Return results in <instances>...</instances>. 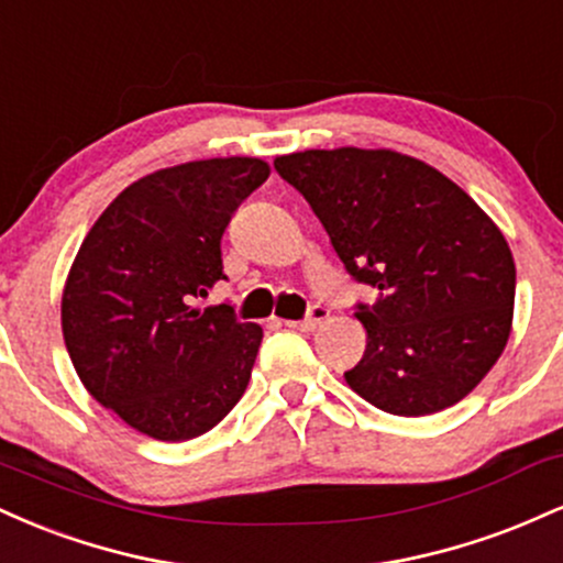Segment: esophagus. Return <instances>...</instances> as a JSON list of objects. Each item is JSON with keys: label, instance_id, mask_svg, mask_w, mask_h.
Masks as SVG:
<instances>
[{"label": "esophagus", "instance_id": "obj_1", "mask_svg": "<svg viewBox=\"0 0 563 563\" xmlns=\"http://www.w3.org/2000/svg\"><path fill=\"white\" fill-rule=\"evenodd\" d=\"M328 307H322V303H312V307L307 309V318L303 320H286L288 328H294V331H314V328L320 325V322L328 320Z\"/></svg>", "mask_w": 563, "mask_h": 563}]
</instances>
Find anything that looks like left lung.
<instances>
[{
    "mask_svg": "<svg viewBox=\"0 0 563 563\" xmlns=\"http://www.w3.org/2000/svg\"><path fill=\"white\" fill-rule=\"evenodd\" d=\"M275 169L312 206L357 283L363 360L344 373L360 397L418 418L461 402L506 349L516 267L476 200L423 161L394 151H303Z\"/></svg>",
    "mask_w": 563,
    "mask_h": 563,
    "instance_id": "8db88e82",
    "label": "left lung"
}]
</instances>
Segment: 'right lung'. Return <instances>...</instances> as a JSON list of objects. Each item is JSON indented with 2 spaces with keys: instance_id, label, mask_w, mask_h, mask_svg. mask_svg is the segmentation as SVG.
Masks as SVG:
<instances>
[{
  "instance_id": "obj_1",
  "label": "right lung",
  "mask_w": 563,
  "mask_h": 563,
  "mask_svg": "<svg viewBox=\"0 0 563 563\" xmlns=\"http://www.w3.org/2000/svg\"><path fill=\"white\" fill-rule=\"evenodd\" d=\"M269 177L262 158H209L137 179L84 238L63 339L87 391L161 442L206 434L238 405L262 328L198 307L222 273V235Z\"/></svg>"
}]
</instances>
